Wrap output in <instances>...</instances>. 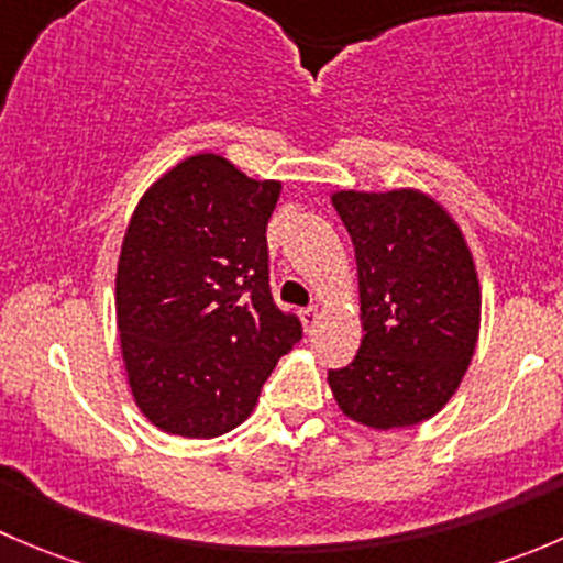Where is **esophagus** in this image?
I'll return each instance as SVG.
<instances>
[{"mask_svg":"<svg viewBox=\"0 0 563 563\" xmlns=\"http://www.w3.org/2000/svg\"><path fill=\"white\" fill-rule=\"evenodd\" d=\"M318 318H321V308H318V305L302 310V323H305V329H308V332H313Z\"/></svg>","mask_w":563,"mask_h":563,"instance_id":"esophagus-1","label":"esophagus"}]
</instances>
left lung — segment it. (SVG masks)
Masks as SVG:
<instances>
[{
    "instance_id": "8db88e82",
    "label": "left lung",
    "mask_w": 563,
    "mask_h": 563,
    "mask_svg": "<svg viewBox=\"0 0 563 563\" xmlns=\"http://www.w3.org/2000/svg\"><path fill=\"white\" fill-rule=\"evenodd\" d=\"M360 275L362 343L329 371L340 411L373 430L411 428L455 395L479 338L482 291L460 225L428 192L338 190Z\"/></svg>"
}]
</instances>
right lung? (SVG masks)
Wrapping results in <instances>:
<instances>
[{"instance_id":"obj_1","label":"right lung","mask_w":563,"mask_h":563,"mask_svg":"<svg viewBox=\"0 0 563 563\" xmlns=\"http://www.w3.org/2000/svg\"><path fill=\"white\" fill-rule=\"evenodd\" d=\"M283 185L201 152L141 196L117 264V327L135 406L155 428L214 439L250 417L302 338L269 291Z\"/></svg>"}]
</instances>
